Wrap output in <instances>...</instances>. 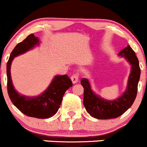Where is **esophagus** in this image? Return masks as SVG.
I'll use <instances>...</instances> for the list:
<instances>
[{"label":"esophagus","mask_w":147,"mask_h":147,"mask_svg":"<svg viewBox=\"0 0 147 147\" xmlns=\"http://www.w3.org/2000/svg\"><path fill=\"white\" fill-rule=\"evenodd\" d=\"M71 80H72V83L73 84L77 83L78 81V74H74V75H72V76L71 77Z\"/></svg>","instance_id":"esophagus-1"}]
</instances>
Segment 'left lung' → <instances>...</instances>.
Returning <instances> with one entry per match:
<instances>
[{"instance_id": "left-lung-1", "label": "left lung", "mask_w": 147, "mask_h": 147, "mask_svg": "<svg viewBox=\"0 0 147 147\" xmlns=\"http://www.w3.org/2000/svg\"><path fill=\"white\" fill-rule=\"evenodd\" d=\"M119 55L124 57L131 65L127 88L119 98L113 100L101 98L92 90L88 79L82 78L80 81L84 88V106L87 112L97 119H114L121 116L131 106L136 99L141 74L138 58L129 45L122 49Z\"/></svg>"}]
</instances>
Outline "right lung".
Here are the masks:
<instances>
[{"label":"right lung","instance_id":"add662e5","mask_svg":"<svg viewBox=\"0 0 147 147\" xmlns=\"http://www.w3.org/2000/svg\"><path fill=\"white\" fill-rule=\"evenodd\" d=\"M39 44L38 37L34 34H30L15 47L7 62V89L11 102L20 111L27 116L43 119L52 117L57 112L64 94L68 88L72 86V82L67 75H57L47 89L36 97L20 95L14 89L11 77V65L13 59Z\"/></svg>","mask_w":147,"mask_h":147}]
</instances>
